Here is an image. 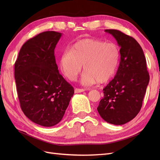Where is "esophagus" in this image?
<instances>
[{"mask_svg": "<svg viewBox=\"0 0 160 160\" xmlns=\"http://www.w3.org/2000/svg\"><path fill=\"white\" fill-rule=\"evenodd\" d=\"M85 90L83 89H79V88H75V93H81V92H83Z\"/></svg>", "mask_w": 160, "mask_h": 160, "instance_id": "1", "label": "esophagus"}]
</instances>
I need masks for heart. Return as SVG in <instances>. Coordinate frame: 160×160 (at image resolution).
I'll use <instances>...</instances> for the list:
<instances>
[{"instance_id": "obj_1", "label": "heart", "mask_w": 160, "mask_h": 160, "mask_svg": "<svg viewBox=\"0 0 160 160\" xmlns=\"http://www.w3.org/2000/svg\"><path fill=\"white\" fill-rule=\"evenodd\" d=\"M120 59L119 47L94 38H85L76 42L71 51L62 55L61 70L71 81L75 80L83 65L82 83L92 85L97 82L107 83L118 69Z\"/></svg>"}]
</instances>
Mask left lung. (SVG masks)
<instances>
[{
  "label": "left lung",
  "mask_w": 160,
  "mask_h": 160,
  "mask_svg": "<svg viewBox=\"0 0 160 160\" xmlns=\"http://www.w3.org/2000/svg\"><path fill=\"white\" fill-rule=\"evenodd\" d=\"M105 31L112 35L121 47V60L114 78L103 89L98 111L108 123L123 125L141 109L149 75L143 51L135 38L118 30Z\"/></svg>",
  "instance_id": "1"
}]
</instances>
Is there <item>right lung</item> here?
<instances>
[{
    "label": "right lung",
    "mask_w": 160,
    "mask_h": 160,
    "mask_svg": "<svg viewBox=\"0 0 160 160\" xmlns=\"http://www.w3.org/2000/svg\"><path fill=\"white\" fill-rule=\"evenodd\" d=\"M62 34L45 31L28 39L14 63L21 108L32 122L44 127L59 123L74 89L59 72L55 48Z\"/></svg>",
    "instance_id": "add662e5"
}]
</instances>
